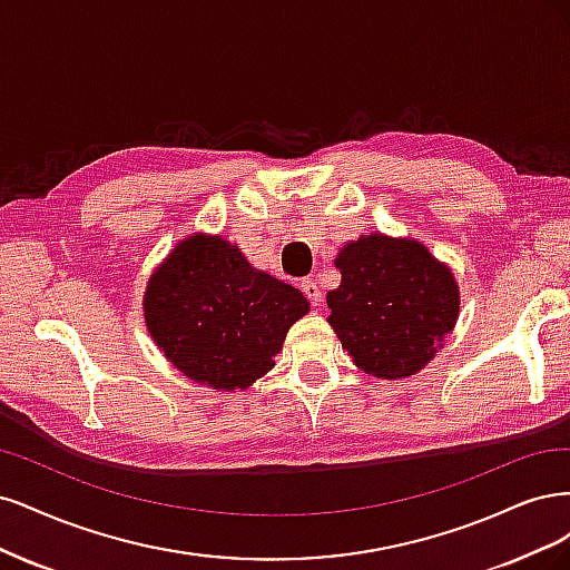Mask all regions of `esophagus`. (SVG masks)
<instances>
[{
	"label": "esophagus",
	"instance_id": "1",
	"mask_svg": "<svg viewBox=\"0 0 570 570\" xmlns=\"http://www.w3.org/2000/svg\"><path fill=\"white\" fill-rule=\"evenodd\" d=\"M301 288H303L305 298H307L309 303H315V305L322 303V291H320V286H317L315 279H305V282L301 284Z\"/></svg>",
	"mask_w": 570,
	"mask_h": 570
}]
</instances>
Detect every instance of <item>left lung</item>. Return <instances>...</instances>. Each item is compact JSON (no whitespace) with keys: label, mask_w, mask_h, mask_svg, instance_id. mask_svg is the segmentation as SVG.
Here are the masks:
<instances>
[{"label":"left lung","mask_w":570,"mask_h":570,"mask_svg":"<svg viewBox=\"0 0 570 570\" xmlns=\"http://www.w3.org/2000/svg\"><path fill=\"white\" fill-rule=\"evenodd\" d=\"M328 324L343 351L376 379H410L443 347L459 320V284L448 263L412 236L362 234L334 261Z\"/></svg>","instance_id":"obj_1"}]
</instances>
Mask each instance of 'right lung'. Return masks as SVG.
I'll list each match as a JSON object with an SVG mask.
<instances>
[{"label": "right lung", "instance_id": "obj_1", "mask_svg": "<svg viewBox=\"0 0 570 570\" xmlns=\"http://www.w3.org/2000/svg\"><path fill=\"white\" fill-rule=\"evenodd\" d=\"M146 332L175 370L213 391H246L309 312L298 288L255 269L236 244L194 232L154 267L144 291Z\"/></svg>", "mask_w": 570, "mask_h": 570}]
</instances>
